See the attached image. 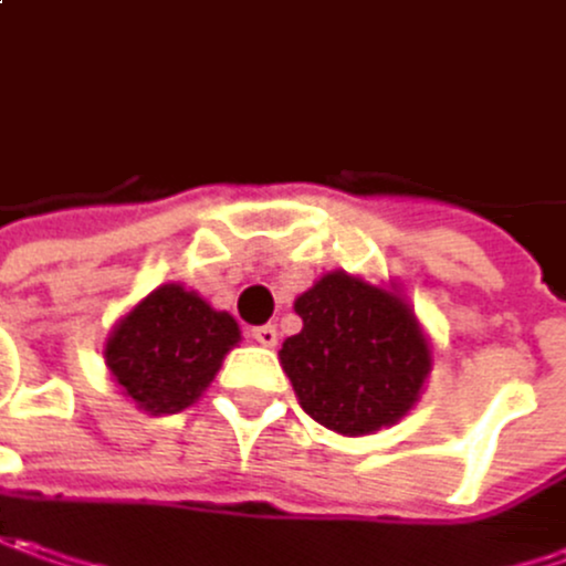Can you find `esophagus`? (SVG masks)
I'll use <instances>...</instances> for the list:
<instances>
[{"label": "esophagus", "instance_id": "34e87169", "mask_svg": "<svg viewBox=\"0 0 566 566\" xmlns=\"http://www.w3.org/2000/svg\"><path fill=\"white\" fill-rule=\"evenodd\" d=\"M250 338L256 344H263V347H275L279 344V332H275V325H256V328H250Z\"/></svg>", "mask_w": 566, "mask_h": 566}]
</instances>
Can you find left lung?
Wrapping results in <instances>:
<instances>
[{"label":"left lung","mask_w":566,"mask_h":566,"mask_svg":"<svg viewBox=\"0 0 566 566\" xmlns=\"http://www.w3.org/2000/svg\"><path fill=\"white\" fill-rule=\"evenodd\" d=\"M294 313L303 328L284 338L279 360L310 417L350 439L407 417L432 369V347L395 284L335 269L303 291Z\"/></svg>","instance_id":"obj_1"}]
</instances>
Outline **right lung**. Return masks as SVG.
<instances>
[{"label":"right lung","instance_id":"1","mask_svg":"<svg viewBox=\"0 0 566 566\" xmlns=\"http://www.w3.org/2000/svg\"><path fill=\"white\" fill-rule=\"evenodd\" d=\"M238 342L231 313L212 310L185 284H159L115 322L103 357L122 395L159 417L200 398Z\"/></svg>","mask_w":566,"mask_h":566}]
</instances>
